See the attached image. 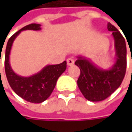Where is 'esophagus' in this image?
I'll use <instances>...</instances> for the list:
<instances>
[{"label": "esophagus", "mask_w": 132, "mask_h": 132, "mask_svg": "<svg viewBox=\"0 0 132 132\" xmlns=\"http://www.w3.org/2000/svg\"><path fill=\"white\" fill-rule=\"evenodd\" d=\"M66 62H67V65H68V66H72V65L74 64V60L72 59V58L67 59Z\"/></svg>", "instance_id": "obj_1"}]
</instances>
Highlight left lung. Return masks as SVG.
<instances>
[{"instance_id":"obj_1","label":"left lung","mask_w":132,"mask_h":132,"mask_svg":"<svg viewBox=\"0 0 132 132\" xmlns=\"http://www.w3.org/2000/svg\"><path fill=\"white\" fill-rule=\"evenodd\" d=\"M109 31H112L116 51L115 63L109 69H102L82 56H77L75 64L80 69L77 80L79 89L84 97L91 102L105 99L115 92L122 82L126 71L127 49L125 40L121 33L110 23Z\"/></svg>"}]
</instances>
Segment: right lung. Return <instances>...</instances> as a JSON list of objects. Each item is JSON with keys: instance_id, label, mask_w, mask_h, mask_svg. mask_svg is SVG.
Instances as JSON below:
<instances>
[{"instance_id": "add662e5", "label": "right lung", "mask_w": 132, "mask_h": 132, "mask_svg": "<svg viewBox=\"0 0 132 132\" xmlns=\"http://www.w3.org/2000/svg\"><path fill=\"white\" fill-rule=\"evenodd\" d=\"M40 24L31 23L15 33L8 40L5 52V72L11 89L20 97L32 103H41L50 97L56 86L57 79L66 69V61L60 64L46 65L37 73L28 77L19 76L12 69L10 63V54L13 41L21 31L40 30Z\"/></svg>"}]
</instances>
